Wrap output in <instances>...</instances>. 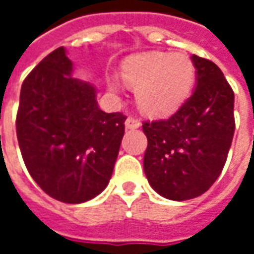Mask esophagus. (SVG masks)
Listing matches in <instances>:
<instances>
[{
  "label": "esophagus",
  "mask_w": 254,
  "mask_h": 254,
  "mask_svg": "<svg viewBox=\"0 0 254 254\" xmlns=\"http://www.w3.org/2000/svg\"><path fill=\"white\" fill-rule=\"evenodd\" d=\"M140 121H138L137 118H133V117H129V118H127V121H125V127H127V129H137V127H140Z\"/></svg>",
  "instance_id": "esophagus-1"
}]
</instances>
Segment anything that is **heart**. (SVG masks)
Segmentation results:
<instances>
[{
    "label": "heart",
    "instance_id": "heart-1",
    "mask_svg": "<svg viewBox=\"0 0 254 254\" xmlns=\"http://www.w3.org/2000/svg\"><path fill=\"white\" fill-rule=\"evenodd\" d=\"M124 81L136 89L141 110L151 116H166L188 99L196 78L191 60L182 54L152 52L127 58L122 65ZM111 88H118L110 80Z\"/></svg>",
    "mask_w": 254,
    "mask_h": 254
}]
</instances>
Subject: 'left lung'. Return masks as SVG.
Returning <instances> with one entry per match:
<instances>
[{
	"mask_svg": "<svg viewBox=\"0 0 254 254\" xmlns=\"http://www.w3.org/2000/svg\"><path fill=\"white\" fill-rule=\"evenodd\" d=\"M197 85L167 120L143 122L144 173L156 193L184 201L218 180L234 136V92L216 64L191 56Z\"/></svg>",
	"mask_w": 254,
	"mask_h": 254,
	"instance_id": "8db88e82",
	"label": "left lung"
}]
</instances>
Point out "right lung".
<instances>
[{"instance_id": "right-lung-1", "label": "right lung", "mask_w": 254, "mask_h": 254, "mask_svg": "<svg viewBox=\"0 0 254 254\" xmlns=\"http://www.w3.org/2000/svg\"><path fill=\"white\" fill-rule=\"evenodd\" d=\"M64 47L42 60L20 91L16 133L25 167L49 196L80 204L110 181L127 116L105 113L96 89L72 77Z\"/></svg>"}]
</instances>
